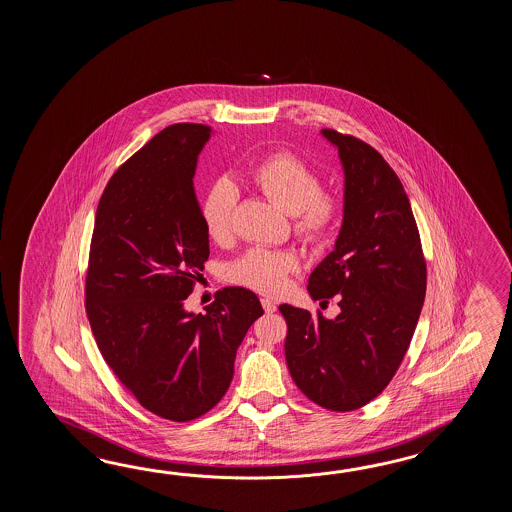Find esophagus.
<instances>
[{"mask_svg":"<svg viewBox=\"0 0 512 512\" xmlns=\"http://www.w3.org/2000/svg\"><path fill=\"white\" fill-rule=\"evenodd\" d=\"M261 305H263L265 313H274L278 309V305L274 304L269 298H261Z\"/></svg>","mask_w":512,"mask_h":512,"instance_id":"esophagus-1","label":"esophagus"}]
</instances>
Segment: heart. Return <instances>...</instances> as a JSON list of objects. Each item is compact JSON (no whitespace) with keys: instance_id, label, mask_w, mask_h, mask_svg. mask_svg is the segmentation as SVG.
Here are the masks:
<instances>
[{"instance_id":"heart-1","label":"heart","mask_w":512,"mask_h":512,"mask_svg":"<svg viewBox=\"0 0 512 512\" xmlns=\"http://www.w3.org/2000/svg\"><path fill=\"white\" fill-rule=\"evenodd\" d=\"M251 179L272 203L293 214L294 232L305 243L318 245L335 234L344 214L342 197L322 190L318 172L298 155L285 150L267 155L252 168ZM238 199V186L227 175L208 188L201 218L212 240H229ZM294 271L298 260L293 252L252 247L230 265L229 278L256 293L280 294Z\"/></svg>"}]
</instances>
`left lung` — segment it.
Instances as JSON below:
<instances>
[{
    "label": "left lung",
    "mask_w": 512,
    "mask_h": 512,
    "mask_svg": "<svg viewBox=\"0 0 512 512\" xmlns=\"http://www.w3.org/2000/svg\"><path fill=\"white\" fill-rule=\"evenodd\" d=\"M344 168V218L335 249L316 265L313 300L338 298L333 320L282 304L285 360L313 403L351 412L390 384L414 337L426 293V261L403 183L370 144L335 130Z\"/></svg>",
    "instance_id": "left-lung-1"
}]
</instances>
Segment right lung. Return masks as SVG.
I'll list each match as a JSON object with an SVG mask.
<instances>
[{
	"instance_id": "obj_1",
	"label": "right lung",
	"mask_w": 512,
	"mask_h": 512,
	"mask_svg": "<svg viewBox=\"0 0 512 512\" xmlns=\"http://www.w3.org/2000/svg\"><path fill=\"white\" fill-rule=\"evenodd\" d=\"M203 124L159 131L109 179L98 201L86 276V311L98 349L152 414L185 423L221 401L258 296L225 287L205 315L185 300L208 260L194 190Z\"/></svg>"
}]
</instances>
